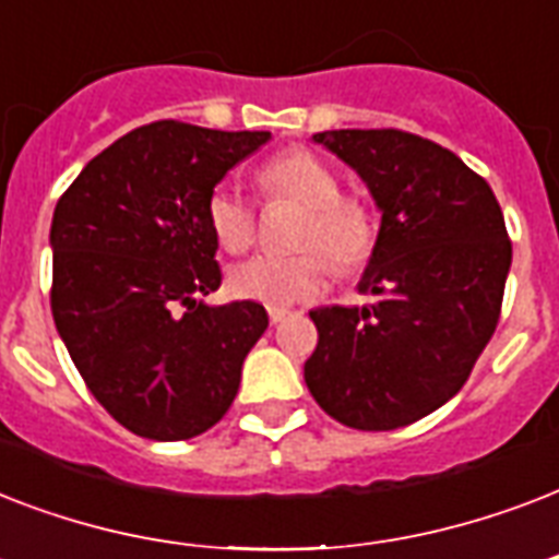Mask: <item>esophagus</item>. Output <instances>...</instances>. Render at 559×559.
<instances>
[{"label":"esophagus","instance_id":"obj_1","mask_svg":"<svg viewBox=\"0 0 559 559\" xmlns=\"http://www.w3.org/2000/svg\"><path fill=\"white\" fill-rule=\"evenodd\" d=\"M287 316H289V310H281V307H272V310H270V322H272V324H281V322H284V319H287Z\"/></svg>","mask_w":559,"mask_h":559}]
</instances>
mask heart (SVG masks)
I'll return each instance as SVG.
<instances>
[{"instance_id":"heart-1","label":"heart","mask_w":559,"mask_h":559,"mask_svg":"<svg viewBox=\"0 0 559 559\" xmlns=\"http://www.w3.org/2000/svg\"><path fill=\"white\" fill-rule=\"evenodd\" d=\"M254 182L266 200H287L305 209L298 226V249L316 252L258 254L228 272V289L266 307L307 305L328 287V262L336 272L366 266L377 246V214L359 197L342 193V179L331 162L307 147H293L263 162ZM205 217L214 240L226 252H246L254 240V209L231 188H214L205 202ZM322 251L325 257L318 254Z\"/></svg>"}]
</instances>
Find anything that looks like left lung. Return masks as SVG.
<instances>
[{"mask_svg":"<svg viewBox=\"0 0 559 559\" xmlns=\"http://www.w3.org/2000/svg\"><path fill=\"white\" fill-rule=\"evenodd\" d=\"M357 170L382 211L362 307L310 313L305 362L316 403L340 424L389 432L455 397L493 336L511 240L485 179L441 144L403 130L313 135Z\"/></svg>","mask_w":559,"mask_h":559,"instance_id":"obj_1","label":"left lung"}]
</instances>
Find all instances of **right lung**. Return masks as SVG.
Here are the masks:
<instances>
[{
    "label": "right lung",
    "mask_w": 559,
    "mask_h": 559,
    "mask_svg": "<svg viewBox=\"0 0 559 559\" xmlns=\"http://www.w3.org/2000/svg\"><path fill=\"white\" fill-rule=\"evenodd\" d=\"M270 142L153 121L78 174L51 219V316L100 406L151 441H186L226 415L270 316L202 301L219 287L205 202Z\"/></svg>",
    "instance_id": "add662e5"
}]
</instances>
